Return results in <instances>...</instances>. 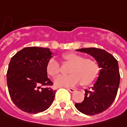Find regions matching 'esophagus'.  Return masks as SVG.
<instances>
[{
  "label": "esophagus",
  "instance_id": "34e87169",
  "mask_svg": "<svg viewBox=\"0 0 127 127\" xmlns=\"http://www.w3.org/2000/svg\"><path fill=\"white\" fill-rule=\"evenodd\" d=\"M66 89H67V90H68L69 91H70L71 93H73V92H75V91H76V90L73 88H68V87H67V88H66Z\"/></svg>",
  "mask_w": 127,
  "mask_h": 127
}]
</instances>
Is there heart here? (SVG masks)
Returning <instances> with one entry per match:
<instances>
[{"mask_svg":"<svg viewBox=\"0 0 127 127\" xmlns=\"http://www.w3.org/2000/svg\"><path fill=\"white\" fill-rule=\"evenodd\" d=\"M63 58L72 65L67 76H60L55 79L54 84L58 87H70L78 85L80 81L83 85L91 84L97 78L99 72L98 64L91 58H85L76 53H67L63 55ZM47 72L53 78L58 76L60 71L59 64L54 58L50 59L47 64Z\"/></svg>","mask_w":127,"mask_h":127,"instance_id":"obj_1","label":"heart"}]
</instances>
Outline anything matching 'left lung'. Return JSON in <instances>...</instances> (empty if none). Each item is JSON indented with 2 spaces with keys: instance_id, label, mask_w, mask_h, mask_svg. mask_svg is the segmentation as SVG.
<instances>
[{
  "instance_id": "obj_1",
  "label": "left lung",
  "mask_w": 127,
  "mask_h": 127,
  "mask_svg": "<svg viewBox=\"0 0 127 127\" xmlns=\"http://www.w3.org/2000/svg\"><path fill=\"white\" fill-rule=\"evenodd\" d=\"M76 51L84 52L94 57L100 71L92 87L85 90V99L76 103V109L81 113L93 116L103 112L112 104L119 87V66L111 54L101 49L82 48Z\"/></svg>"
}]
</instances>
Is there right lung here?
I'll list each match as a JSON object with an SVG mask.
<instances>
[{
  "mask_svg": "<svg viewBox=\"0 0 127 127\" xmlns=\"http://www.w3.org/2000/svg\"><path fill=\"white\" fill-rule=\"evenodd\" d=\"M54 54L48 48L25 47L11 58L7 73V83L11 100L29 113L47 110L53 103L56 91L50 87L47 64Z\"/></svg>",
  "mask_w": 127,
  "mask_h": 127,
  "instance_id": "right-lung-1",
  "label": "right lung"
}]
</instances>
